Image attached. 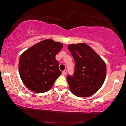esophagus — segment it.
Segmentation results:
<instances>
[{
	"label": "esophagus",
	"mask_w": 126,
	"mask_h": 126,
	"mask_svg": "<svg viewBox=\"0 0 126 126\" xmlns=\"http://www.w3.org/2000/svg\"><path fill=\"white\" fill-rule=\"evenodd\" d=\"M63 75H64V76H65V75H67V70H66L63 71Z\"/></svg>",
	"instance_id": "obj_1"
}]
</instances>
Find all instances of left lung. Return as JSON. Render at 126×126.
Wrapping results in <instances>:
<instances>
[{"instance_id": "left-lung-1", "label": "left lung", "mask_w": 126, "mask_h": 126, "mask_svg": "<svg viewBox=\"0 0 126 126\" xmlns=\"http://www.w3.org/2000/svg\"><path fill=\"white\" fill-rule=\"evenodd\" d=\"M75 62L73 76L68 75L67 81L73 94L88 97L98 91L106 76V64L89 45L84 43L68 46Z\"/></svg>"}]
</instances>
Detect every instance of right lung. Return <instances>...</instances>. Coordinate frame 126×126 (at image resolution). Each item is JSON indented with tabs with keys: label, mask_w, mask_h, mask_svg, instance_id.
I'll use <instances>...</instances> for the list:
<instances>
[{
	"label": "right lung",
	"mask_w": 126,
	"mask_h": 126,
	"mask_svg": "<svg viewBox=\"0 0 126 126\" xmlns=\"http://www.w3.org/2000/svg\"><path fill=\"white\" fill-rule=\"evenodd\" d=\"M63 47L61 42L48 39L36 44L20 55L19 75L28 89L40 93L52 87L62 73L55 56Z\"/></svg>",
	"instance_id": "1"
}]
</instances>
